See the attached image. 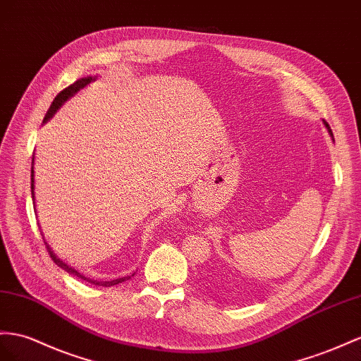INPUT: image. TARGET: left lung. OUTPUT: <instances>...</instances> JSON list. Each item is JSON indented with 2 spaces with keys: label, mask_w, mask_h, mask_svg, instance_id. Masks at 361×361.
Masks as SVG:
<instances>
[{
  "label": "left lung",
  "mask_w": 361,
  "mask_h": 361,
  "mask_svg": "<svg viewBox=\"0 0 361 361\" xmlns=\"http://www.w3.org/2000/svg\"><path fill=\"white\" fill-rule=\"evenodd\" d=\"M325 126H326V128H328V131H329V134H331V137H332V131H331V128H329V125H328V123H326V122H325Z\"/></svg>",
  "instance_id": "8db88e82"
}]
</instances>
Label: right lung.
<instances>
[{
    "label": "right lung",
    "instance_id": "1",
    "mask_svg": "<svg viewBox=\"0 0 361 361\" xmlns=\"http://www.w3.org/2000/svg\"><path fill=\"white\" fill-rule=\"evenodd\" d=\"M91 80H94V78H84V79H79V80H76L75 84H71V85H68L67 88H63L59 94L54 97V100L51 102V105H50V108H49V111H47V114H45V117H44V123L47 122V120L56 113V109L63 104V102H66L68 97H71L73 94H75V92H78L80 88H84V87H87ZM33 163V161H32ZM32 198L35 200V178H33V168H32ZM45 243V241H44ZM45 247H47V252H49V255H50V257H51V261L56 264L58 267H61L62 270H66L67 273H70V274H73V276H76V277H79V279H84V281H87V282H90V283H92V285H99V286H113V285H117V283H122V282H125V281H128L129 277L131 276H126V277H118V279H114V281H94V279H88V277H85L84 274H80L78 270H75V269H71L70 265H67L66 262H62L59 257L53 253V250L50 248V245L45 243ZM134 276V274H133Z\"/></svg>",
    "mask_w": 361,
    "mask_h": 361
}]
</instances>
